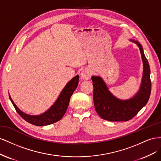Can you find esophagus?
Returning a JSON list of instances; mask_svg holds the SVG:
<instances>
[{
    "mask_svg": "<svg viewBox=\"0 0 161 161\" xmlns=\"http://www.w3.org/2000/svg\"><path fill=\"white\" fill-rule=\"evenodd\" d=\"M90 75H91L90 71L88 69H84L81 73V77L83 80H89Z\"/></svg>",
    "mask_w": 161,
    "mask_h": 161,
    "instance_id": "1",
    "label": "esophagus"
}]
</instances>
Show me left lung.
I'll return each mask as SVG.
<instances>
[{"label": "left lung", "mask_w": 161, "mask_h": 161, "mask_svg": "<svg viewBox=\"0 0 161 161\" xmlns=\"http://www.w3.org/2000/svg\"><path fill=\"white\" fill-rule=\"evenodd\" d=\"M135 42V41H134ZM140 50L144 65V73L140 89L134 98L128 100L116 98L108 91L100 77H92L93 81L94 107L99 116L110 121H127L134 117L149 100L151 93L150 69L143 48L138 42H135Z\"/></svg>", "instance_id": "1"}]
</instances>
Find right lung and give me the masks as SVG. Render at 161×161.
Segmentation results:
<instances>
[{"instance_id":"add662e5","label":"right lung","mask_w":161,"mask_h":161,"mask_svg":"<svg viewBox=\"0 0 161 161\" xmlns=\"http://www.w3.org/2000/svg\"><path fill=\"white\" fill-rule=\"evenodd\" d=\"M78 81H79V75L73 77L64 88L58 98L53 106L48 111L38 116H31L21 112L13 102L10 96H9V98H10L13 107H15L17 113L25 121L32 124V125L37 126L48 125L59 121L65 114L69 103L71 96L77 87Z\"/></svg>"}]
</instances>
